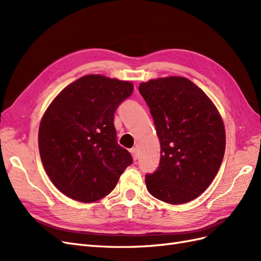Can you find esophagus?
<instances>
[{
  "instance_id": "34e87169",
  "label": "esophagus",
  "mask_w": 261,
  "mask_h": 261,
  "mask_svg": "<svg viewBox=\"0 0 261 261\" xmlns=\"http://www.w3.org/2000/svg\"><path fill=\"white\" fill-rule=\"evenodd\" d=\"M130 153H132L133 159L136 161L138 159V150H137V148H132L130 149Z\"/></svg>"
}]
</instances>
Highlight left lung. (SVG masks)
Returning <instances> with one entry per match:
<instances>
[{"instance_id": "obj_1", "label": "left lung", "mask_w": 261, "mask_h": 261, "mask_svg": "<svg viewBox=\"0 0 261 261\" xmlns=\"http://www.w3.org/2000/svg\"><path fill=\"white\" fill-rule=\"evenodd\" d=\"M161 145L160 165L146 175L148 192L170 204L199 197L212 183L225 151V128L211 99L185 77L140 83Z\"/></svg>"}]
</instances>
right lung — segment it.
<instances>
[{
    "label": "right lung",
    "mask_w": 261,
    "mask_h": 261,
    "mask_svg": "<svg viewBox=\"0 0 261 261\" xmlns=\"http://www.w3.org/2000/svg\"><path fill=\"white\" fill-rule=\"evenodd\" d=\"M134 85L99 74L69 84L53 99L38 133L43 168L59 191L81 202L111 193L133 159L116 141L114 112Z\"/></svg>",
    "instance_id": "obj_1"
}]
</instances>
